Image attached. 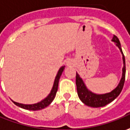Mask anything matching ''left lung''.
<instances>
[{"label": "left lung", "instance_id": "obj_1", "mask_svg": "<svg viewBox=\"0 0 130 130\" xmlns=\"http://www.w3.org/2000/svg\"><path fill=\"white\" fill-rule=\"evenodd\" d=\"M112 42H114L116 44V45L118 47V48L120 50L121 53L122 54V60H123V68H122V78L119 81V83L118 86L114 88L113 91H111L109 93H106L104 94H96L93 93L91 91L88 89L85 83L83 82L82 78L80 77L78 73H76V86H77V92L78 95L79 99L80 101L85 104L86 105L91 107H102L104 106L106 104L111 103L120 94L124 86V83L125 80V73H126V67H125V58L124 56L123 52L121 48V44L119 42V40L114 35L113 38L111 39Z\"/></svg>", "mask_w": 130, "mask_h": 130}]
</instances>
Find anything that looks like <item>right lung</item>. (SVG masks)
Instances as JSON below:
<instances>
[{"instance_id": "obj_1", "label": "right lung", "mask_w": 130, "mask_h": 130, "mask_svg": "<svg viewBox=\"0 0 130 130\" xmlns=\"http://www.w3.org/2000/svg\"><path fill=\"white\" fill-rule=\"evenodd\" d=\"M64 69H65V66H62L60 68V70H58L56 77H55V81H54L53 86H52V88L50 94L45 99H44L43 100L40 101V102H38L37 104H20V103L16 102V101H12L16 106H19V107L22 108V109H24L31 110V111H37V110L44 109L45 107L48 106L51 104L52 101L54 100L55 96H56V93L57 91V88H58L59 80H60L61 75Z\"/></svg>"}]
</instances>
